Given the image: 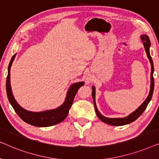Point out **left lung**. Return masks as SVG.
<instances>
[{
  "mask_svg": "<svg viewBox=\"0 0 159 159\" xmlns=\"http://www.w3.org/2000/svg\"><path fill=\"white\" fill-rule=\"evenodd\" d=\"M141 40H142L143 43V45H144L145 52L147 53V56L148 58V59L151 62V90H150V93L148 95L147 98L145 100V101L141 104V105L139 106V107L137 108V109L134 111V112H132V114H130L129 116L124 117V118H108V117H106L102 115L101 113L98 111V110L96 103H95V88L94 86H93V93H92V97L93 98V102H94V106L95 112H96V114L98 118L101 119L102 121H103L104 123L108 124V125H113V126H122L125 125H128V124L132 123V121H135L138 118L139 116H140L141 114L144 112L145 108H147V106L148 105L149 102L151 101L152 98V96H153V90H154V79H153V71H154V67H153V60H152V58L151 55H150V46H151V41H150V39L148 36L146 35V34H143L142 36L140 37Z\"/></svg>",
  "mask_w": 159,
  "mask_h": 159,
  "instance_id": "1",
  "label": "left lung"
}]
</instances>
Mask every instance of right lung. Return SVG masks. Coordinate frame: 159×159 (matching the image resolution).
Listing matches in <instances>:
<instances>
[{
	"mask_svg": "<svg viewBox=\"0 0 159 159\" xmlns=\"http://www.w3.org/2000/svg\"><path fill=\"white\" fill-rule=\"evenodd\" d=\"M16 55V53H15L10 61L9 65L8 67V75L7 78H6L7 96L11 105L14 108L15 111L24 121L29 124V125L35 126V127H50V126L57 125V124L61 122L66 119L69 114V111L72 105L74 98H75L76 93H77V90H79L80 87L84 85V82H80L71 84L68 90V92H67L64 103L57 108L44 111L41 112H33L25 110V108L19 106L16 101L14 95H13L11 88L10 69Z\"/></svg>",
	"mask_w": 159,
	"mask_h": 159,
	"instance_id": "add662e5",
	"label": "right lung"
}]
</instances>
